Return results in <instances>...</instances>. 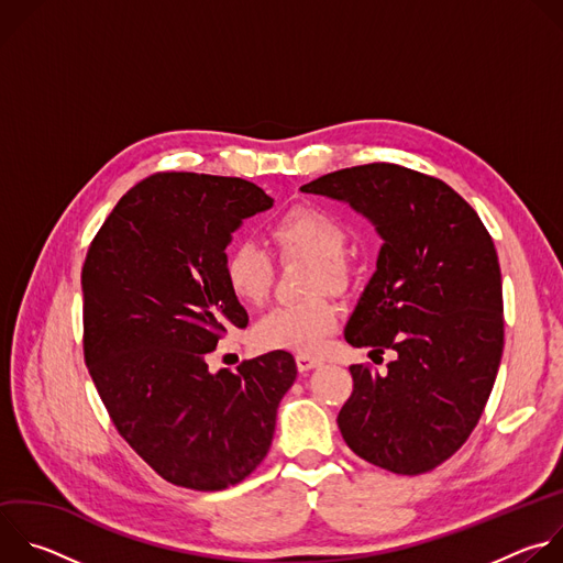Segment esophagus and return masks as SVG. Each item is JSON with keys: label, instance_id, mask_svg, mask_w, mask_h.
<instances>
[{"label": "esophagus", "instance_id": "obj_1", "mask_svg": "<svg viewBox=\"0 0 563 563\" xmlns=\"http://www.w3.org/2000/svg\"><path fill=\"white\" fill-rule=\"evenodd\" d=\"M318 365H320L318 358H311V356H307V354H298V356H296V367H298V372H309V369H313V367H318Z\"/></svg>", "mask_w": 563, "mask_h": 563}]
</instances>
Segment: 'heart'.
I'll return each instance as SVG.
<instances>
[{
	"mask_svg": "<svg viewBox=\"0 0 563 563\" xmlns=\"http://www.w3.org/2000/svg\"><path fill=\"white\" fill-rule=\"evenodd\" d=\"M269 235L285 256L313 263L311 287L316 291L345 285L347 231L332 213L309 205L294 207L272 224ZM222 276L238 302L258 307L269 296L274 265L252 240H238L224 254ZM339 305L323 296L278 305L258 320L256 341L267 350L313 354L339 328Z\"/></svg>",
	"mask_w": 563,
	"mask_h": 563,
	"instance_id": "obj_1",
	"label": "heart"
}]
</instances>
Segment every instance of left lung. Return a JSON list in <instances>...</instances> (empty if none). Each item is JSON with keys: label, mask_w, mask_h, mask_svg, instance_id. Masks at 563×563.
Wrapping results in <instances>:
<instances>
[{"label": "left lung", "mask_w": 563, "mask_h": 563, "mask_svg": "<svg viewBox=\"0 0 563 563\" xmlns=\"http://www.w3.org/2000/svg\"><path fill=\"white\" fill-rule=\"evenodd\" d=\"M300 191L347 202L383 240L345 341L396 358L383 376L350 367L341 434L383 470L428 472L465 443L499 372L504 294L493 238L452 187L398 165L334 172Z\"/></svg>", "instance_id": "1"}]
</instances>
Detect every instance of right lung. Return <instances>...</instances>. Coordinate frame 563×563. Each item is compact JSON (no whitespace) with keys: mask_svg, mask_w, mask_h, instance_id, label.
Segmentation results:
<instances>
[{"mask_svg":"<svg viewBox=\"0 0 563 563\" xmlns=\"http://www.w3.org/2000/svg\"><path fill=\"white\" fill-rule=\"evenodd\" d=\"M274 200L240 178L155 174L120 198L82 269L85 358L124 441L169 484L224 490L267 456L296 361L209 372L250 316L224 285L231 233Z\"/></svg>","mask_w":563,"mask_h":563,"instance_id":"right-lung-1","label":"right lung"}]
</instances>
